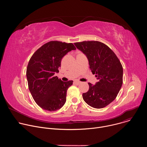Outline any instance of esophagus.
<instances>
[{"mask_svg": "<svg viewBox=\"0 0 147 147\" xmlns=\"http://www.w3.org/2000/svg\"><path fill=\"white\" fill-rule=\"evenodd\" d=\"M74 82H75L76 84H77V85H78V84H80L81 82L80 81H78V80H76V81H74Z\"/></svg>", "mask_w": 147, "mask_h": 147, "instance_id": "esophagus-1", "label": "esophagus"}]
</instances>
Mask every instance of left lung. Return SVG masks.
Segmentation results:
<instances>
[{"label": "left lung", "instance_id": "left-lung-1", "mask_svg": "<svg viewBox=\"0 0 147 147\" xmlns=\"http://www.w3.org/2000/svg\"><path fill=\"white\" fill-rule=\"evenodd\" d=\"M84 54L90 69L96 74L98 81L88 83L89 90L82 94V98L90 107L100 109L115 100L123 84V67L115 53L105 44L99 41H83L74 43Z\"/></svg>", "mask_w": 147, "mask_h": 147}]
</instances>
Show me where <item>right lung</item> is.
Masks as SVG:
<instances>
[{
    "instance_id": "1",
    "label": "right lung",
    "mask_w": 147,
    "mask_h": 147,
    "mask_svg": "<svg viewBox=\"0 0 147 147\" xmlns=\"http://www.w3.org/2000/svg\"><path fill=\"white\" fill-rule=\"evenodd\" d=\"M76 49L71 43L50 41L31 57L26 73L28 88L33 99L42 109L56 111L65 105L67 89L73 81H62L55 74L59 72L63 57Z\"/></svg>"
}]
</instances>
